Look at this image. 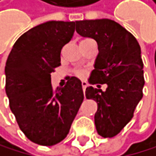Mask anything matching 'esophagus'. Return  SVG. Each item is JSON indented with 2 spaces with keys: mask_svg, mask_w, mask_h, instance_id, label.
<instances>
[{
  "mask_svg": "<svg viewBox=\"0 0 156 156\" xmlns=\"http://www.w3.org/2000/svg\"><path fill=\"white\" fill-rule=\"evenodd\" d=\"M87 86H88V83L87 82H85V81L82 82V88H83L84 93H85V90H86V88H87Z\"/></svg>",
  "mask_w": 156,
  "mask_h": 156,
  "instance_id": "1",
  "label": "esophagus"
}]
</instances>
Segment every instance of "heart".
<instances>
[{
    "mask_svg": "<svg viewBox=\"0 0 156 156\" xmlns=\"http://www.w3.org/2000/svg\"><path fill=\"white\" fill-rule=\"evenodd\" d=\"M89 41H93V40L90 39V38H84V39H82L81 41H80V44L87 43V42H89ZM74 73L79 78H84V77H86V75H87V71H86V70H82V69H78V70H75Z\"/></svg>",
    "mask_w": 156,
    "mask_h": 156,
    "instance_id": "heart-1",
    "label": "heart"
}]
</instances>
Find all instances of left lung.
Returning a JSON list of instances; mask_svg holds the SVG:
<instances>
[{
    "label": "left lung",
    "mask_w": 156,
    "mask_h": 156,
    "mask_svg": "<svg viewBox=\"0 0 156 156\" xmlns=\"http://www.w3.org/2000/svg\"><path fill=\"white\" fill-rule=\"evenodd\" d=\"M76 32L96 41L98 55L90 73L86 97L97 103L94 123L97 133L112 138L131 121L145 85L141 48L132 34L110 19L76 21Z\"/></svg>",
    "instance_id": "1"
}]
</instances>
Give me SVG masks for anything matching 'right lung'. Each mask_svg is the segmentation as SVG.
Listing matches in <instances>:
<instances>
[{"label":"right lung","mask_w":156,"mask_h":156,"mask_svg":"<svg viewBox=\"0 0 156 156\" xmlns=\"http://www.w3.org/2000/svg\"><path fill=\"white\" fill-rule=\"evenodd\" d=\"M75 22L48 21L23 34L5 63V93L9 107L26 137L54 146L66 137L84 100L81 81L68 77L54 89L51 73L61 66V51L71 40Z\"/></svg>","instance_id":"add662e5"}]
</instances>
